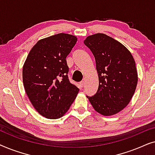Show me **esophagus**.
Wrapping results in <instances>:
<instances>
[{"mask_svg":"<svg viewBox=\"0 0 155 155\" xmlns=\"http://www.w3.org/2000/svg\"><path fill=\"white\" fill-rule=\"evenodd\" d=\"M84 81H82L81 82H80V87H84Z\"/></svg>","mask_w":155,"mask_h":155,"instance_id":"1","label":"esophagus"}]
</instances>
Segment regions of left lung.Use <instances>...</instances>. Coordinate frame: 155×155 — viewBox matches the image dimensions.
<instances>
[{"instance_id": "1", "label": "left lung", "mask_w": 155, "mask_h": 155, "mask_svg": "<svg viewBox=\"0 0 155 155\" xmlns=\"http://www.w3.org/2000/svg\"><path fill=\"white\" fill-rule=\"evenodd\" d=\"M84 43L94 55L99 77L97 93L87 97L99 114L114 115L128 104L136 89L134 58L126 46L104 34L88 36Z\"/></svg>"}]
</instances>
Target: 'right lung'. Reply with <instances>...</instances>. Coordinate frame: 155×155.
<instances>
[{"instance_id":"add662e5","label":"right lung","mask_w":155,"mask_h":155,"mask_svg":"<svg viewBox=\"0 0 155 155\" xmlns=\"http://www.w3.org/2000/svg\"><path fill=\"white\" fill-rule=\"evenodd\" d=\"M77 40L65 33L40 39L23 65L25 92L36 111L48 119L62 117L79 92L69 81L65 60Z\"/></svg>"}]
</instances>
